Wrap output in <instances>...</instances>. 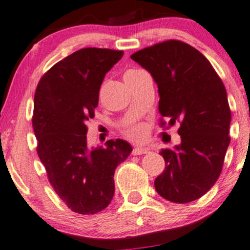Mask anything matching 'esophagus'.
Segmentation results:
<instances>
[{
  "label": "esophagus",
  "instance_id": "esophagus-1",
  "mask_svg": "<svg viewBox=\"0 0 250 250\" xmlns=\"http://www.w3.org/2000/svg\"><path fill=\"white\" fill-rule=\"evenodd\" d=\"M132 153H133L134 155H143V154L149 153V149L146 148V147H135Z\"/></svg>",
  "mask_w": 250,
  "mask_h": 250
}]
</instances>
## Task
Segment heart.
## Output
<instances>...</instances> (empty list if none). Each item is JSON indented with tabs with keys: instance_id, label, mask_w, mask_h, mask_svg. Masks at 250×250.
<instances>
[{
	"instance_id": "b5f03b06",
	"label": "heart",
	"mask_w": 250,
	"mask_h": 250,
	"mask_svg": "<svg viewBox=\"0 0 250 250\" xmlns=\"http://www.w3.org/2000/svg\"><path fill=\"white\" fill-rule=\"evenodd\" d=\"M134 72H138V70H128L127 73H134ZM126 133H127L128 137L133 138V139H143L145 137V134H146V130H145V126L144 125H132L130 127L126 130Z\"/></svg>"
}]
</instances>
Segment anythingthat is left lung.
<instances>
[{
  "instance_id": "left-lung-1",
  "label": "left lung",
  "mask_w": 250,
  "mask_h": 250,
  "mask_svg": "<svg viewBox=\"0 0 250 250\" xmlns=\"http://www.w3.org/2000/svg\"><path fill=\"white\" fill-rule=\"evenodd\" d=\"M131 59L158 84L160 115L170 125L181 123V144L161 150L166 167L155 189L178 204L198 199L219 178L230 141L232 115L224 83L204 55L180 40L146 47Z\"/></svg>"
}]
</instances>
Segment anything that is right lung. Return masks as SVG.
<instances>
[{
  "instance_id": "obj_1",
  "label": "right lung",
  "mask_w": 250,
  "mask_h": 250,
  "mask_svg": "<svg viewBox=\"0 0 250 250\" xmlns=\"http://www.w3.org/2000/svg\"><path fill=\"white\" fill-rule=\"evenodd\" d=\"M124 52L88 47L55 63L37 85L32 126L37 153L58 196L73 212L95 214L115 193L116 168L132 152L123 139L89 147L85 123L95 117L104 76Z\"/></svg>"
}]
</instances>
